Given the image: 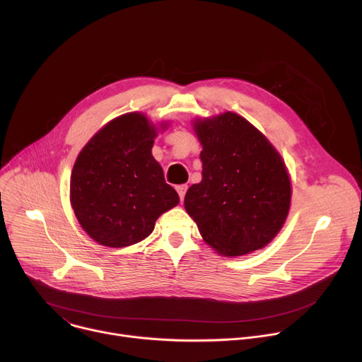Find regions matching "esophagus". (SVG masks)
I'll return each instance as SVG.
<instances>
[{"label":"esophagus","mask_w":362,"mask_h":362,"mask_svg":"<svg viewBox=\"0 0 362 362\" xmlns=\"http://www.w3.org/2000/svg\"><path fill=\"white\" fill-rule=\"evenodd\" d=\"M176 190H177V193H179L180 200H183V199H185V194H186V190H187V186H186V185H179V186H176Z\"/></svg>","instance_id":"34e87169"}]
</instances>
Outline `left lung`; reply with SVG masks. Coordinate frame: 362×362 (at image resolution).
<instances>
[{"label":"left lung","mask_w":362,"mask_h":362,"mask_svg":"<svg viewBox=\"0 0 362 362\" xmlns=\"http://www.w3.org/2000/svg\"><path fill=\"white\" fill-rule=\"evenodd\" d=\"M202 182L192 185L185 208L216 252L240 256L268 245L291 204V182L279 153L235 113L197 120Z\"/></svg>","instance_id":"8db88e82"}]
</instances>
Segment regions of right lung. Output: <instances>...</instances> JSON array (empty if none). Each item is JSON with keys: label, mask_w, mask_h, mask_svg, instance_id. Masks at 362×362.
Masks as SVG:
<instances>
[{"label": "right lung", "mask_w": 362, "mask_h": 362, "mask_svg": "<svg viewBox=\"0 0 362 362\" xmlns=\"http://www.w3.org/2000/svg\"><path fill=\"white\" fill-rule=\"evenodd\" d=\"M156 130L140 113L123 115L95 133L71 172V206L95 242L124 247L147 238L179 194L151 156Z\"/></svg>", "instance_id": "right-lung-1"}]
</instances>
